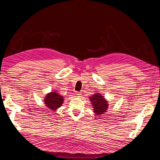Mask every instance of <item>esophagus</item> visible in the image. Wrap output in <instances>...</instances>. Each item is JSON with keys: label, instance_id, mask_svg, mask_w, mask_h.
Wrapping results in <instances>:
<instances>
[{"label": "esophagus", "instance_id": "34e87169", "mask_svg": "<svg viewBox=\"0 0 160 160\" xmlns=\"http://www.w3.org/2000/svg\"><path fill=\"white\" fill-rule=\"evenodd\" d=\"M76 96H80V93H76Z\"/></svg>", "mask_w": 160, "mask_h": 160}]
</instances>
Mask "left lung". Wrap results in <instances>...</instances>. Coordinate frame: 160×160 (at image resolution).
Here are the masks:
<instances>
[{
  "mask_svg": "<svg viewBox=\"0 0 160 160\" xmlns=\"http://www.w3.org/2000/svg\"><path fill=\"white\" fill-rule=\"evenodd\" d=\"M89 100L93 108V110L96 115H100L106 113L108 110V102L105 99L104 96L100 93H96L92 96L89 97Z\"/></svg>",
  "mask_w": 160,
  "mask_h": 160,
  "instance_id": "obj_1",
  "label": "left lung"
}]
</instances>
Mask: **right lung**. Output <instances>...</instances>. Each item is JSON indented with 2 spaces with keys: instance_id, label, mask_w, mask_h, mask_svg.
<instances>
[{
  "instance_id": "1",
  "label": "right lung",
  "mask_w": 160,
  "mask_h": 160,
  "mask_svg": "<svg viewBox=\"0 0 160 160\" xmlns=\"http://www.w3.org/2000/svg\"><path fill=\"white\" fill-rule=\"evenodd\" d=\"M64 99L62 96L58 93L56 91H53L52 92L48 93L44 98V102L45 106L51 110H57L62 106L64 102Z\"/></svg>"
}]
</instances>
